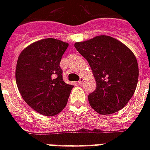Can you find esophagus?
Returning <instances> with one entry per match:
<instances>
[{
	"label": "esophagus",
	"instance_id": "esophagus-1",
	"mask_svg": "<svg viewBox=\"0 0 150 150\" xmlns=\"http://www.w3.org/2000/svg\"><path fill=\"white\" fill-rule=\"evenodd\" d=\"M83 79L80 78V79H79V81L78 82V83L79 85H82V84H83Z\"/></svg>",
	"mask_w": 150,
	"mask_h": 150
}]
</instances>
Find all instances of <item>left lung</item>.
Here are the masks:
<instances>
[{
    "instance_id": "left-lung-1",
    "label": "left lung",
    "mask_w": 150,
    "mask_h": 150,
    "mask_svg": "<svg viewBox=\"0 0 150 150\" xmlns=\"http://www.w3.org/2000/svg\"><path fill=\"white\" fill-rule=\"evenodd\" d=\"M75 47L87 59L96 82V90L88 96L91 108L102 115L122 109L138 81V64L133 53L106 35L76 42Z\"/></svg>"
}]
</instances>
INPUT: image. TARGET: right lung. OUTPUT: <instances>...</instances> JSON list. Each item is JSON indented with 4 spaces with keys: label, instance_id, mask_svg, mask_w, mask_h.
I'll use <instances>...</instances> for the list:
<instances>
[{
    "label": "right lung",
    "instance_id": "add662e5",
    "mask_svg": "<svg viewBox=\"0 0 150 150\" xmlns=\"http://www.w3.org/2000/svg\"><path fill=\"white\" fill-rule=\"evenodd\" d=\"M68 44L46 38L31 44L20 54L16 83L21 96L37 112L54 116L65 108L73 85L62 79L60 62Z\"/></svg>",
    "mask_w": 150,
    "mask_h": 150
}]
</instances>
